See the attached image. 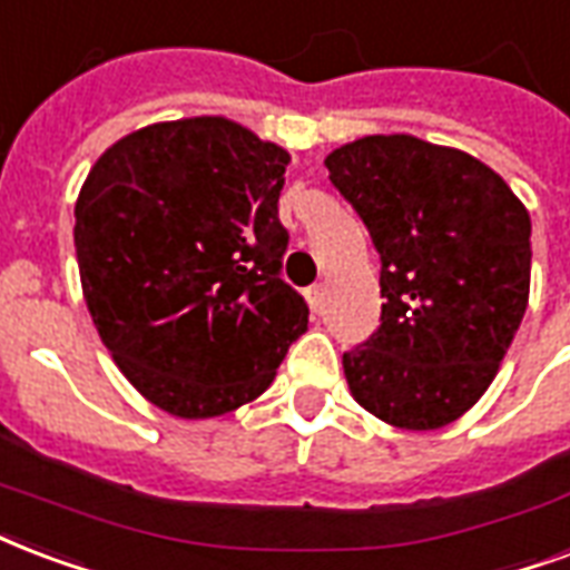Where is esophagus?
<instances>
[{"instance_id": "1", "label": "esophagus", "mask_w": 570, "mask_h": 570, "mask_svg": "<svg viewBox=\"0 0 570 570\" xmlns=\"http://www.w3.org/2000/svg\"><path fill=\"white\" fill-rule=\"evenodd\" d=\"M307 304H311V311H314V314H323V307H325V286L323 284H316L307 289Z\"/></svg>"}]
</instances>
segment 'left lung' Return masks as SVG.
<instances>
[{
  "label": "left lung",
  "mask_w": 570,
  "mask_h": 570,
  "mask_svg": "<svg viewBox=\"0 0 570 570\" xmlns=\"http://www.w3.org/2000/svg\"><path fill=\"white\" fill-rule=\"evenodd\" d=\"M325 167L382 259V325L343 355L350 394L394 428H445L497 380L527 314V206L497 169L412 134L346 142Z\"/></svg>",
  "instance_id": "1"
}]
</instances>
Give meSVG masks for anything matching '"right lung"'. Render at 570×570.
<instances>
[{
	"label": "right lung",
	"instance_id": "right-lung-1",
	"mask_svg": "<svg viewBox=\"0 0 570 570\" xmlns=\"http://www.w3.org/2000/svg\"><path fill=\"white\" fill-rule=\"evenodd\" d=\"M289 151L224 116L155 121L95 160L73 206L86 307L125 380L176 419L272 385L307 304L281 281Z\"/></svg>",
	"mask_w": 570,
	"mask_h": 570
}]
</instances>
